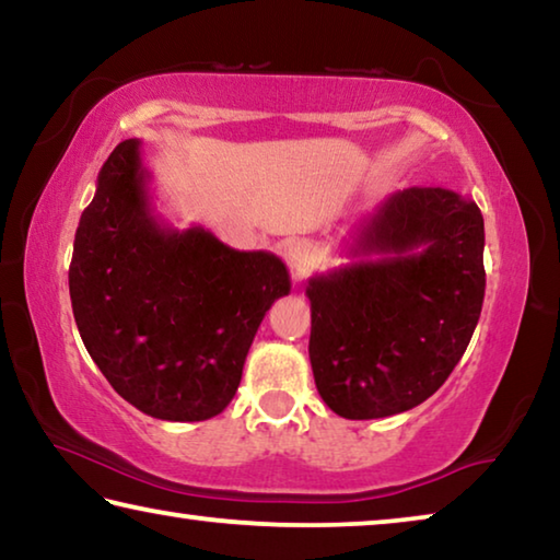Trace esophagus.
<instances>
[{
  "label": "esophagus",
  "instance_id": "1",
  "mask_svg": "<svg viewBox=\"0 0 560 560\" xmlns=\"http://www.w3.org/2000/svg\"><path fill=\"white\" fill-rule=\"evenodd\" d=\"M314 259H316V249L314 244H311L308 240H293L289 246H287V261L291 271L296 273V277L301 279L303 273H306L311 267H314Z\"/></svg>",
  "mask_w": 560,
  "mask_h": 560
}]
</instances>
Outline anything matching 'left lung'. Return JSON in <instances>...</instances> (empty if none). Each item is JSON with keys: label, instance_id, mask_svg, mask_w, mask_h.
Listing matches in <instances>:
<instances>
[{"label": "left lung", "instance_id": "8db88e82", "mask_svg": "<svg viewBox=\"0 0 560 560\" xmlns=\"http://www.w3.org/2000/svg\"><path fill=\"white\" fill-rule=\"evenodd\" d=\"M350 264L308 279V358L346 420L428 400L467 350L485 303V217L442 187L395 192L355 224Z\"/></svg>", "mask_w": 560, "mask_h": 560}]
</instances>
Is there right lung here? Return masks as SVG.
I'll use <instances>...</instances> for the list:
<instances>
[{
  "label": "right lung",
  "instance_id": "add662e5",
  "mask_svg": "<svg viewBox=\"0 0 560 560\" xmlns=\"http://www.w3.org/2000/svg\"><path fill=\"white\" fill-rule=\"evenodd\" d=\"M73 318L122 400L170 422L220 415L271 303L291 279L277 254L236 252L155 212L140 140L103 163L69 269Z\"/></svg>",
  "mask_w": 560,
  "mask_h": 560
}]
</instances>
